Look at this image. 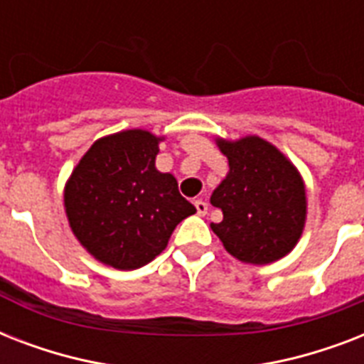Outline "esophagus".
<instances>
[{"label":"esophagus","instance_id":"1","mask_svg":"<svg viewBox=\"0 0 364 364\" xmlns=\"http://www.w3.org/2000/svg\"><path fill=\"white\" fill-rule=\"evenodd\" d=\"M194 208H196V213H198V215L204 217L205 213H208V204H205L204 200H196V202H194Z\"/></svg>","mask_w":364,"mask_h":364}]
</instances>
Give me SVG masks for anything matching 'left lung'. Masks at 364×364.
<instances>
[{
  "label": "left lung",
  "mask_w": 364,
  "mask_h": 364,
  "mask_svg": "<svg viewBox=\"0 0 364 364\" xmlns=\"http://www.w3.org/2000/svg\"><path fill=\"white\" fill-rule=\"evenodd\" d=\"M228 173L210 202L223 211L211 230L234 259L270 264L283 259L304 232L308 200L304 179L285 154L259 136L217 137Z\"/></svg>",
  "instance_id": "1"
}]
</instances>
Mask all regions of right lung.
I'll use <instances>...</instances> for the list:
<instances>
[{"instance_id": "right-lung-1", "label": "right lung", "mask_w": 364, "mask_h": 364, "mask_svg": "<svg viewBox=\"0 0 364 364\" xmlns=\"http://www.w3.org/2000/svg\"><path fill=\"white\" fill-rule=\"evenodd\" d=\"M159 137L132 128L96 139L64 187L73 236L102 264L136 270L159 257L183 219L196 213L176 177L156 170Z\"/></svg>"}]
</instances>
